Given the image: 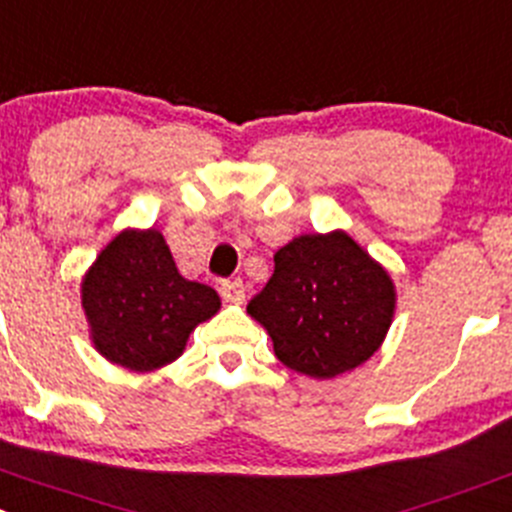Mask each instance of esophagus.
Masks as SVG:
<instances>
[{
    "label": "esophagus",
    "instance_id": "34e87169",
    "mask_svg": "<svg viewBox=\"0 0 512 512\" xmlns=\"http://www.w3.org/2000/svg\"><path fill=\"white\" fill-rule=\"evenodd\" d=\"M219 293L227 303H242L245 300V285H242V280H224L219 285Z\"/></svg>",
    "mask_w": 512,
    "mask_h": 512
}]
</instances>
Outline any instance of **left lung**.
<instances>
[{"label":"left lung","instance_id":"8db88e82","mask_svg":"<svg viewBox=\"0 0 512 512\" xmlns=\"http://www.w3.org/2000/svg\"><path fill=\"white\" fill-rule=\"evenodd\" d=\"M396 308L389 272L346 232L300 234L275 252V272L247 313L270 333L275 356L310 379L369 361Z\"/></svg>","mask_w":512,"mask_h":512}]
</instances>
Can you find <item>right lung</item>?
I'll return each mask as SVG.
<instances>
[{
	"instance_id": "1",
	"label": "right lung",
	"mask_w": 512,
	"mask_h": 512,
	"mask_svg": "<svg viewBox=\"0 0 512 512\" xmlns=\"http://www.w3.org/2000/svg\"><path fill=\"white\" fill-rule=\"evenodd\" d=\"M95 351L131 371H154L184 353L189 333L219 310L217 290L181 278L159 229H123L83 278Z\"/></svg>"
}]
</instances>
